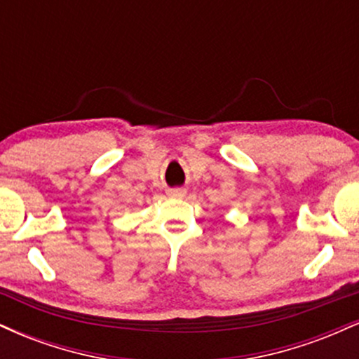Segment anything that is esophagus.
Returning <instances> with one entry per match:
<instances>
[{
  "label": "esophagus",
  "mask_w": 359,
  "mask_h": 359,
  "mask_svg": "<svg viewBox=\"0 0 359 359\" xmlns=\"http://www.w3.org/2000/svg\"><path fill=\"white\" fill-rule=\"evenodd\" d=\"M170 196L172 197H184L185 191L184 189H174V191H170Z\"/></svg>",
  "instance_id": "esophagus-1"
}]
</instances>
